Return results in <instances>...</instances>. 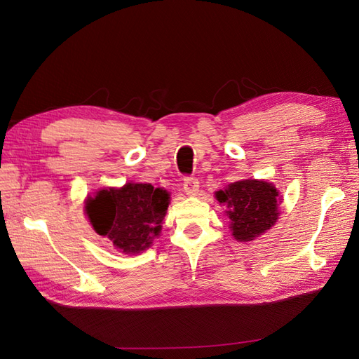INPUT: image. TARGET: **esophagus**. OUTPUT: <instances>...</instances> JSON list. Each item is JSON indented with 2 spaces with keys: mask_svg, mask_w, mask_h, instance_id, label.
<instances>
[{
  "mask_svg": "<svg viewBox=\"0 0 359 359\" xmlns=\"http://www.w3.org/2000/svg\"><path fill=\"white\" fill-rule=\"evenodd\" d=\"M182 186H184V191L190 194V196H194V194L199 191V181H198V178H194V177L184 178Z\"/></svg>",
  "mask_w": 359,
  "mask_h": 359,
  "instance_id": "esophagus-1",
  "label": "esophagus"
}]
</instances>
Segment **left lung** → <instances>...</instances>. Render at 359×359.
<instances>
[{
	"label": "left lung",
	"mask_w": 359,
	"mask_h": 359,
	"mask_svg": "<svg viewBox=\"0 0 359 359\" xmlns=\"http://www.w3.org/2000/svg\"><path fill=\"white\" fill-rule=\"evenodd\" d=\"M220 203H226L231 219L232 235L238 241H252L262 235L278 219V191L273 184L245 180L229 184L226 190L215 193Z\"/></svg>",
	"instance_id": "1"
}]
</instances>
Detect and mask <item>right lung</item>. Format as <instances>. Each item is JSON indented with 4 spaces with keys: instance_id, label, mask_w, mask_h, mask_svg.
<instances>
[{
    "instance_id": "1",
    "label": "right lung",
    "mask_w": 359,
    "mask_h": 359,
    "mask_svg": "<svg viewBox=\"0 0 359 359\" xmlns=\"http://www.w3.org/2000/svg\"><path fill=\"white\" fill-rule=\"evenodd\" d=\"M169 193L151 184H126L121 189L100 190L85 205L94 231L107 236L126 255L147 250L161 231Z\"/></svg>"
}]
</instances>
